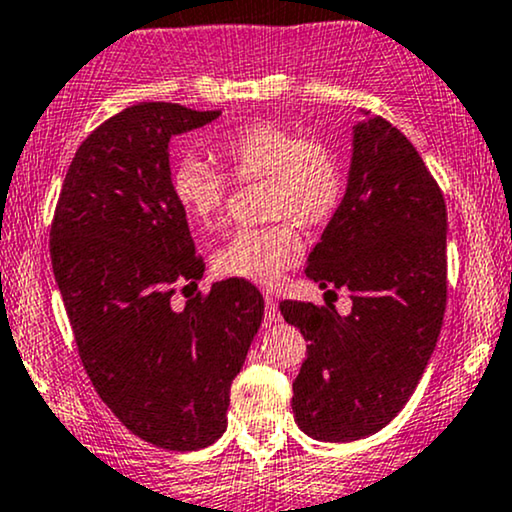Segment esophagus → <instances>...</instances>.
Here are the masks:
<instances>
[{
    "label": "esophagus",
    "mask_w": 512,
    "mask_h": 512,
    "mask_svg": "<svg viewBox=\"0 0 512 512\" xmlns=\"http://www.w3.org/2000/svg\"><path fill=\"white\" fill-rule=\"evenodd\" d=\"M265 320L269 325L272 323H279V320H282V313H279V308H277V301L272 299V296H265Z\"/></svg>",
    "instance_id": "esophagus-1"
}]
</instances>
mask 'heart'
I'll return each mask as SVG.
<instances>
[{"label":"heart","mask_w":512,"mask_h":512,"mask_svg":"<svg viewBox=\"0 0 512 512\" xmlns=\"http://www.w3.org/2000/svg\"><path fill=\"white\" fill-rule=\"evenodd\" d=\"M216 153L238 182L265 179L267 216L289 215L301 226H323L345 194V165L338 150L320 138H301L272 121H252L216 140ZM170 187L184 216L213 228L223 216L230 182L209 160L187 155L172 170ZM303 257V240L289 219L240 228L213 255V267L230 279L274 286Z\"/></svg>","instance_id":"b5f03b06"}]
</instances>
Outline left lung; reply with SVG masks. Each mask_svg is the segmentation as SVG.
I'll list each match as a JSON object with an SVG mask.
<instances>
[{"label": "left lung", "mask_w": 512, "mask_h": 512, "mask_svg": "<svg viewBox=\"0 0 512 512\" xmlns=\"http://www.w3.org/2000/svg\"><path fill=\"white\" fill-rule=\"evenodd\" d=\"M306 277L328 294L350 291L352 311L279 303L311 342L294 381V418L313 440H362L408 403L447 306L445 196L411 140L381 116L352 126L345 196Z\"/></svg>", "instance_id": "left-lung-1"}]
</instances>
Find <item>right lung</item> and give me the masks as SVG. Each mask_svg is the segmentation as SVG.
Returning a JSON list of instances; mask_svg holds the SVG:
<instances>
[{
	"mask_svg": "<svg viewBox=\"0 0 512 512\" xmlns=\"http://www.w3.org/2000/svg\"><path fill=\"white\" fill-rule=\"evenodd\" d=\"M218 116L167 101L111 116L72 157L50 228L55 282L94 389L133 435L172 452L226 432L230 384L265 316L245 279L170 303L204 274L172 196L170 138Z\"/></svg>",
	"mask_w": 512,
	"mask_h": 512,
	"instance_id": "right-lung-1",
	"label": "right lung"
}]
</instances>
